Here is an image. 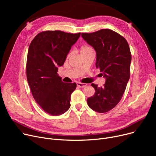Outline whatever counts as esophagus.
<instances>
[{
  "instance_id": "1",
  "label": "esophagus",
  "mask_w": 156,
  "mask_h": 156,
  "mask_svg": "<svg viewBox=\"0 0 156 156\" xmlns=\"http://www.w3.org/2000/svg\"><path fill=\"white\" fill-rule=\"evenodd\" d=\"M77 86L79 87H81V88H83L87 86V84L83 83H81V82H77Z\"/></svg>"
}]
</instances>
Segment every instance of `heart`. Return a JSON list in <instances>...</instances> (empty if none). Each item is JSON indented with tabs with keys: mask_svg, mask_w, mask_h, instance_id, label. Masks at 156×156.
Segmentation results:
<instances>
[{
	"mask_svg": "<svg viewBox=\"0 0 156 156\" xmlns=\"http://www.w3.org/2000/svg\"><path fill=\"white\" fill-rule=\"evenodd\" d=\"M90 49H92V48L90 47H89V46H83V47H81V52H83V51H89V50H90ZM69 55H70V53L68 55V57H69Z\"/></svg>",
	"mask_w": 156,
	"mask_h": 156,
	"instance_id": "1",
	"label": "heart"
}]
</instances>
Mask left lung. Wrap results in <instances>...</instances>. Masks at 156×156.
I'll return each mask as SVG.
<instances>
[{"label":"left lung","instance_id":"8db88e82","mask_svg":"<svg viewBox=\"0 0 156 156\" xmlns=\"http://www.w3.org/2000/svg\"><path fill=\"white\" fill-rule=\"evenodd\" d=\"M81 37L95 50L96 68L105 78L103 87L92 83L95 92L87 99L88 105L96 112H107L119 102L129 79L132 54L129 45L123 37L109 29L82 33Z\"/></svg>","mask_w":156,"mask_h":156}]
</instances>
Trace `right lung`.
<instances>
[{
	"instance_id": "right-lung-1",
	"label": "right lung",
	"mask_w": 156,
	"mask_h": 156,
	"mask_svg": "<svg viewBox=\"0 0 156 156\" xmlns=\"http://www.w3.org/2000/svg\"><path fill=\"white\" fill-rule=\"evenodd\" d=\"M80 33L44 31L32 40L27 61V77L34 99L45 112L59 116L70 108L71 95L76 83L62 82L58 66L65 62Z\"/></svg>"
}]
</instances>
